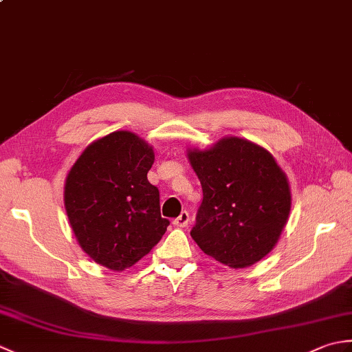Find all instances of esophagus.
<instances>
[{"instance_id": "34e87169", "label": "esophagus", "mask_w": 352, "mask_h": 352, "mask_svg": "<svg viewBox=\"0 0 352 352\" xmlns=\"http://www.w3.org/2000/svg\"><path fill=\"white\" fill-rule=\"evenodd\" d=\"M189 222H190V219H189V213H188V212H182V214L178 216L177 219H174V226L184 228V227H188V226H189Z\"/></svg>"}]
</instances>
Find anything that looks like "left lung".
Here are the masks:
<instances>
[{"label":"left lung","instance_id":"left-lung-1","mask_svg":"<svg viewBox=\"0 0 352 352\" xmlns=\"http://www.w3.org/2000/svg\"><path fill=\"white\" fill-rule=\"evenodd\" d=\"M188 157L203 188L192 239L222 265L241 269L257 263L274 250L287 223V175L267 149L236 136L188 149Z\"/></svg>","mask_w":352,"mask_h":352}]
</instances>
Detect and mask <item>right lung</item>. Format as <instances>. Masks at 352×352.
Returning a JSON list of instances; mask_svg holds the SVG:
<instances>
[{
    "mask_svg": "<svg viewBox=\"0 0 352 352\" xmlns=\"http://www.w3.org/2000/svg\"><path fill=\"white\" fill-rule=\"evenodd\" d=\"M153 163V146L121 130L87 145L66 175L65 210L77 242L111 271L138 263L169 226L146 178Z\"/></svg>",
    "mask_w": 352,
    "mask_h": 352,
    "instance_id": "obj_1",
    "label": "right lung"
}]
</instances>
